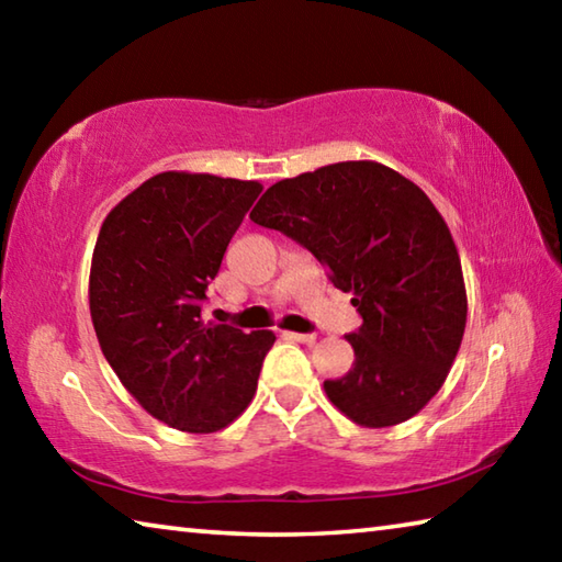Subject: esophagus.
I'll list each match as a JSON object with an SVG mask.
<instances>
[{"mask_svg": "<svg viewBox=\"0 0 562 562\" xmlns=\"http://www.w3.org/2000/svg\"><path fill=\"white\" fill-rule=\"evenodd\" d=\"M284 339H292V341H302V345H315L317 335H302V331H282Z\"/></svg>", "mask_w": 562, "mask_h": 562, "instance_id": "1", "label": "esophagus"}]
</instances>
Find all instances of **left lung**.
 I'll return each instance as SVG.
<instances>
[{"instance_id":"8db88e82","label":"left lung","mask_w":562,"mask_h":562,"mask_svg":"<svg viewBox=\"0 0 562 562\" xmlns=\"http://www.w3.org/2000/svg\"><path fill=\"white\" fill-rule=\"evenodd\" d=\"M250 221L315 255L361 315L355 364L325 392L367 429L416 416L459 355L465 312L449 225L412 180L376 160H345L265 190Z\"/></svg>"}]
</instances>
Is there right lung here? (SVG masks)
<instances>
[{
	"label": "right lung",
	"instance_id": "obj_1",
	"mask_svg": "<svg viewBox=\"0 0 562 562\" xmlns=\"http://www.w3.org/2000/svg\"><path fill=\"white\" fill-rule=\"evenodd\" d=\"M258 180L166 170L103 221L89 274V307L103 357L146 412L188 434L225 429L252 402L274 335L203 322Z\"/></svg>",
	"mask_w": 562,
	"mask_h": 562
}]
</instances>
